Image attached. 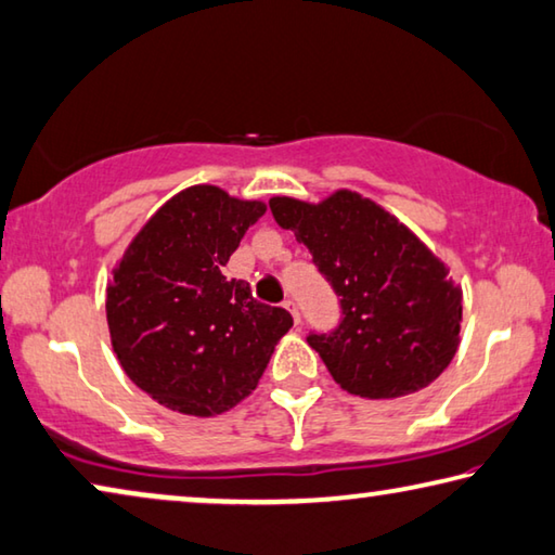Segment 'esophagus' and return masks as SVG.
I'll list each match as a JSON object with an SVG mask.
<instances>
[{
	"mask_svg": "<svg viewBox=\"0 0 555 555\" xmlns=\"http://www.w3.org/2000/svg\"><path fill=\"white\" fill-rule=\"evenodd\" d=\"M283 307H285V310H287L289 314H293V322H295V324H299V312H297V305L293 302V299H285Z\"/></svg>",
	"mask_w": 555,
	"mask_h": 555,
	"instance_id": "34e87169",
	"label": "esophagus"
}]
</instances>
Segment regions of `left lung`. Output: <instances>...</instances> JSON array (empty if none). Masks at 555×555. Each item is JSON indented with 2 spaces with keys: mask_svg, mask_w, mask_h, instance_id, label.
Instances as JSON below:
<instances>
[{
  "mask_svg": "<svg viewBox=\"0 0 555 555\" xmlns=\"http://www.w3.org/2000/svg\"><path fill=\"white\" fill-rule=\"evenodd\" d=\"M278 225L293 231L341 299L332 334H310L332 378L353 396L401 398L430 386L460 347L462 289L417 235L349 189L320 204L272 196Z\"/></svg>",
  "mask_w": 555,
  "mask_h": 555,
  "instance_id": "8db88e82",
  "label": "left lung"
}]
</instances>
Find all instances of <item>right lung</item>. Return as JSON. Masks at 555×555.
Instances as JSON below:
<instances>
[{
  "instance_id": "obj_1",
  "label": "right lung",
  "mask_w": 555,
  "mask_h": 555,
  "mask_svg": "<svg viewBox=\"0 0 555 555\" xmlns=\"http://www.w3.org/2000/svg\"><path fill=\"white\" fill-rule=\"evenodd\" d=\"M262 202L189 186L154 214L107 283L113 351L130 380L169 411L208 417L241 403L293 317L258 302L223 266Z\"/></svg>"
}]
</instances>
